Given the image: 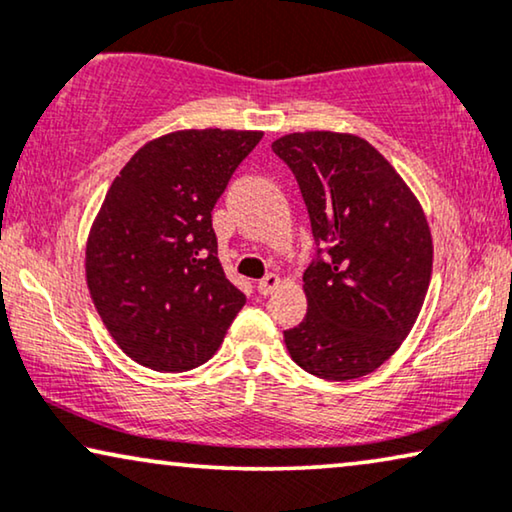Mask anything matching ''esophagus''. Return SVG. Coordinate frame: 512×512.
<instances>
[{
  "instance_id": "esophagus-1",
  "label": "esophagus",
  "mask_w": 512,
  "mask_h": 512,
  "mask_svg": "<svg viewBox=\"0 0 512 512\" xmlns=\"http://www.w3.org/2000/svg\"><path fill=\"white\" fill-rule=\"evenodd\" d=\"M281 283L283 281H281V276H278V274H267L260 283H257V290H260L262 295H271V292L281 288Z\"/></svg>"
}]
</instances>
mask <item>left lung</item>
<instances>
[{
	"instance_id": "8db88e82",
	"label": "left lung",
	"mask_w": 512,
	"mask_h": 512,
	"mask_svg": "<svg viewBox=\"0 0 512 512\" xmlns=\"http://www.w3.org/2000/svg\"><path fill=\"white\" fill-rule=\"evenodd\" d=\"M309 210L316 260L304 271L306 318L285 330L290 358L320 379L365 377L400 349L433 271L426 215L370 142L309 131L278 138Z\"/></svg>"
}]
</instances>
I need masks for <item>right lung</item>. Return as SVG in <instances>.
Listing matches in <instances>:
<instances>
[{
    "label": "right lung",
    "mask_w": 512,
    "mask_h": 512,
    "mask_svg": "<svg viewBox=\"0 0 512 512\" xmlns=\"http://www.w3.org/2000/svg\"><path fill=\"white\" fill-rule=\"evenodd\" d=\"M260 131H175L114 177L86 243L102 323L135 363L187 372L215 356L245 295L217 260L213 208Z\"/></svg>",
    "instance_id": "obj_1"
}]
</instances>
